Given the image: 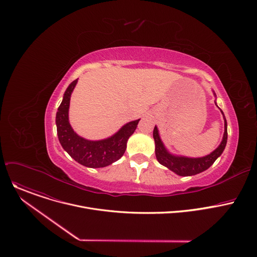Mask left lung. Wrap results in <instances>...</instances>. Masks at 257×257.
<instances>
[{
    "mask_svg": "<svg viewBox=\"0 0 257 257\" xmlns=\"http://www.w3.org/2000/svg\"><path fill=\"white\" fill-rule=\"evenodd\" d=\"M154 139L156 142V157L160 164L175 172L179 176H193L207 170L215 162V160L223 154L228 139L227 121L225 119V132L221 144H219L218 148L215 151H213L210 155L203 158L191 159L185 157H175L170 155L165 149V146L160 138L157 127H155L154 129Z\"/></svg>",
    "mask_w": 257,
    "mask_h": 257,
    "instance_id": "1",
    "label": "left lung"
}]
</instances>
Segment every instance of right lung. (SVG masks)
<instances>
[{
	"label": "right lung",
	"instance_id": "add662e5",
	"mask_svg": "<svg viewBox=\"0 0 257 257\" xmlns=\"http://www.w3.org/2000/svg\"><path fill=\"white\" fill-rule=\"evenodd\" d=\"M77 83L73 81L64 93L56 116L57 133L63 149L79 164L89 168H103L118 161L126 151L128 138L134 133L139 120L124 125L107 139L90 141L78 136L70 126L68 111L71 93Z\"/></svg>",
	"mask_w": 257,
	"mask_h": 257
}]
</instances>
